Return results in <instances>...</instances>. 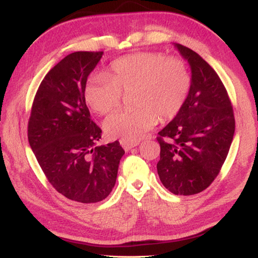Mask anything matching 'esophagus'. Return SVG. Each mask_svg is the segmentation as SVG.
Segmentation results:
<instances>
[{
  "label": "esophagus",
  "instance_id": "34e87169",
  "mask_svg": "<svg viewBox=\"0 0 258 258\" xmlns=\"http://www.w3.org/2000/svg\"><path fill=\"white\" fill-rule=\"evenodd\" d=\"M120 144H121V146L124 148V151H130L132 148L136 147L139 144V142L138 141L132 142V141H125V139H120Z\"/></svg>",
  "mask_w": 258,
  "mask_h": 258
}]
</instances>
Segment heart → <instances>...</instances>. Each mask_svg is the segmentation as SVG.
Instances as JSON below:
<instances>
[{
  "mask_svg": "<svg viewBox=\"0 0 258 258\" xmlns=\"http://www.w3.org/2000/svg\"><path fill=\"white\" fill-rule=\"evenodd\" d=\"M192 84L191 71L181 57L162 52H138L113 61L106 75L90 76L85 86L88 105L101 115L121 104L130 93V110L114 112L104 122L108 137L138 141L157 121L179 114Z\"/></svg>",
  "mask_w": 258,
  "mask_h": 258,
  "instance_id": "b5f03b06",
  "label": "heart"
}]
</instances>
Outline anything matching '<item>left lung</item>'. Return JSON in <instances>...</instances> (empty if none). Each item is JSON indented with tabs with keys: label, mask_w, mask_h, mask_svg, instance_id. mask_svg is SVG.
<instances>
[{
	"label": "left lung",
	"mask_w": 258,
	"mask_h": 258,
	"mask_svg": "<svg viewBox=\"0 0 258 258\" xmlns=\"http://www.w3.org/2000/svg\"><path fill=\"white\" fill-rule=\"evenodd\" d=\"M175 46L191 68L190 93L181 111L156 137L157 173L174 195L201 192L218 177L231 146L236 121L222 80L192 49Z\"/></svg>",
	"instance_id": "left-lung-1"
}]
</instances>
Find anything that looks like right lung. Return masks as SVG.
Here are the masks:
<instances>
[{
  "label": "right lung",
  "mask_w": 258,
  "mask_h": 258,
  "mask_svg": "<svg viewBox=\"0 0 258 258\" xmlns=\"http://www.w3.org/2000/svg\"><path fill=\"white\" fill-rule=\"evenodd\" d=\"M103 52H75L44 77L34 97L28 141L57 192L89 204L110 195L124 154L120 143L96 146L102 130L90 117L85 86Z\"/></svg>",
  "instance_id": "add662e5"
}]
</instances>
